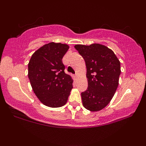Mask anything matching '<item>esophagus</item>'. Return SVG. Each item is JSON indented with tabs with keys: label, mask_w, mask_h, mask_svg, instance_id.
Instances as JSON below:
<instances>
[{
	"label": "esophagus",
	"mask_w": 146,
	"mask_h": 146,
	"mask_svg": "<svg viewBox=\"0 0 146 146\" xmlns=\"http://www.w3.org/2000/svg\"><path fill=\"white\" fill-rule=\"evenodd\" d=\"M74 78H75V79H76L77 78H78V77H77V74H75V75H74Z\"/></svg>",
	"instance_id": "obj_1"
}]
</instances>
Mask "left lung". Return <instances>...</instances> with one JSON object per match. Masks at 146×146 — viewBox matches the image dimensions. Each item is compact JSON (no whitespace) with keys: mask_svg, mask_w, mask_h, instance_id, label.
Masks as SVG:
<instances>
[{"mask_svg":"<svg viewBox=\"0 0 146 146\" xmlns=\"http://www.w3.org/2000/svg\"><path fill=\"white\" fill-rule=\"evenodd\" d=\"M75 49L86 62L88 88L81 93L84 107L99 111L109 104L119 84L120 62L114 52L104 45L77 44Z\"/></svg>","mask_w":146,"mask_h":146,"instance_id":"left-lung-1","label":"left lung"}]
</instances>
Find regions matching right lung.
I'll return each instance as SVG.
<instances>
[{
  "label": "right lung",
  "mask_w": 146,
  "mask_h": 146,
  "mask_svg": "<svg viewBox=\"0 0 146 146\" xmlns=\"http://www.w3.org/2000/svg\"><path fill=\"white\" fill-rule=\"evenodd\" d=\"M69 46L50 42L38 49L28 64V77L33 92L45 106L52 108L66 103L73 80L65 73L62 58Z\"/></svg>",
  "instance_id": "1"
}]
</instances>
